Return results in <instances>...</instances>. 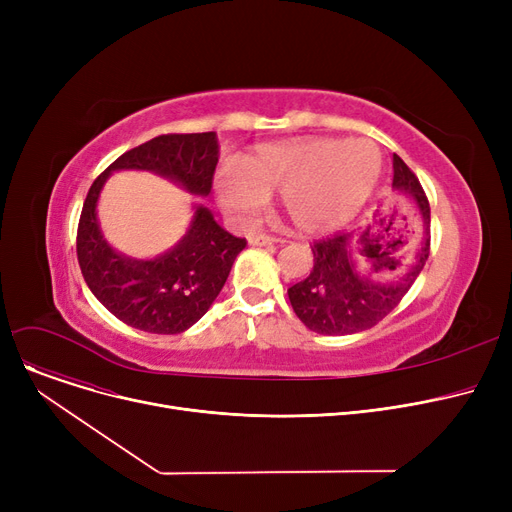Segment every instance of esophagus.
<instances>
[{
    "label": "esophagus",
    "instance_id": "esophagus-1",
    "mask_svg": "<svg viewBox=\"0 0 512 512\" xmlns=\"http://www.w3.org/2000/svg\"><path fill=\"white\" fill-rule=\"evenodd\" d=\"M249 242L255 247H265V245H274V242H280V238L272 236V234H265V232H257L249 236Z\"/></svg>",
    "mask_w": 512,
    "mask_h": 512
}]
</instances>
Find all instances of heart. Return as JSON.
<instances>
[{"mask_svg": "<svg viewBox=\"0 0 512 512\" xmlns=\"http://www.w3.org/2000/svg\"><path fill=\"white\" fill-rule=\"evenodd\" d=\"M382 172V155L369 139H321L267 149L218 180L222 205L240 220L259 215L267 197L284 195L290 220L305 232H326L361 207Z\"/></svg>", "mask_w": 512, "mask_h": 512, "instance_id": "obj_1", "label": "heart"}]
</instances>
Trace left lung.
<instances>
[{
  "label": "left lung",
  "instance_id": "obj_1",
  "mask_svg": "<svg viewBox=\"0 0 512 512\" xmlns=\"http://www.w3.org/2000/svg\"><path fill=\"white\" fill-rule=\"evenodd\" d=\"M392 184L415 199L423 224H429V201L423 186L398 155H394ZM348 240L351 236L340 232L315 240L311 274L288 288L294 313L317 334L344 336L378 326L405 299L429 257V240H425L415 267L405 278L396 284H375L357 272V257L348 249ZM361 242H365V253L371 251L365 232Z\"/></svg>",
  "mask_w": 512,
  "mask_h": 512
}]
</instances>
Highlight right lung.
Returning <instances> with one entry per match:
<instances>
[{
	"instance_id": "obj_1",
	"label": "right lung",
	"mask_w": 512,
	"mask_h": 512,
	"mask_svg": "<svg viewBox=\"0 0 512 512\" xmlns=\"http://www.w3.org/2000/svg\"><path fill=\"white\" fill-rule=\"evenodd\" d=\"M215 166V132L159 134L122 153L91 184L76 230L78 265L99 303L126 326L151 334H178L191 328L224 288L247 238L226 232L211 211L199 205L191 230L170 253L151 261L126 259L103 240L95 218L105 178L114 170H153L205 197Z\"/></svg>"
}]
</instances>
